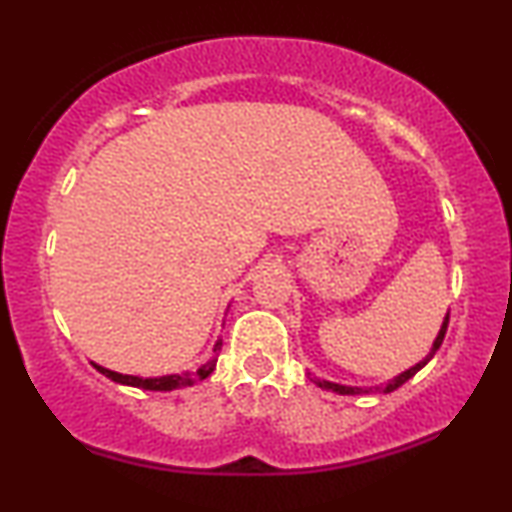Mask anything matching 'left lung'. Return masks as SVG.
<instances>
[{
  "label": "left lung",
  "mask_w": 512,
  "mask_h": 512,
  "mask_svg": "<svg viewBox=\"0 0 512 512\" xmlns=\"http://www.w3.org/2000/svg\"><path fill=\"white\" fill-rule=\"evenodd\" d=\"M447 324H450V312H447V317H445V321H443V328H440V333H438L436 342H433V349L429 352V356H426L424 361H419L417 366H412L410 370H405V373H401L398 377H394V380H391V382L387 384V387H377V389L384 391V394H389V391L398 389V387H401V384L408 382L412 375L419 373V370H422V368L426 366V363H429V361L433 359V354L438 352V347L443 345V338H445V333H447ZM314 384H319L321 389H331V391H335V394H342V396H356V394H368V391H373V389H361V387H345V384H333V382L319 380V377H314Z\"/></svg>",
  "instance_id": "obj_1"
}]
</instances>
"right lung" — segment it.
<instances>
[{
    "instance_id": "right-lung-1",
    "label": "right lung",
    "mask_w": 512,
    "mask_h": 512,
    "mask_svg": "<svg viewBox=\"0 0 512 512\" xmlns=\"http://www.w3.org/2000/svg\"><path fill=\"white\" fill-rule=\"evenodd\" d=\"M219 349H221V342H216L214 347V356L209 359L207 363H202V366L195 370V373H184V375H165V377H151V380H142V377H135V375H121V373H114V370H107L102 366H93L100 370L102 375H107L109 380L114 382H121V384H130V387H139V389H149V391H172V389H181V387H191V384L205 380L214 373L216 368V361H219Z\"/></svg>"
}]
</instances>
